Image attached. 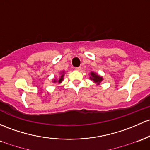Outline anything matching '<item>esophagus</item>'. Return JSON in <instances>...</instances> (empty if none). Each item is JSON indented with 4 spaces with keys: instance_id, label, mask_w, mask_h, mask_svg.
<instances>
[{
    "instance_id": "esophagus-1",
    "label": "esophagus",
    "mask_w": 150,
    "mask_h": 150,
    "mask_svg": "<svg viewBox=\"0 0 150 150\" xmlns=\"http://www.w3.org/2000/svg\"><path fill=\"white\" fill-rule=\"evenodd\" d=\"M75 70H78V71H80V70H81V67H75Z\"/></svg>"
}]
</instances>
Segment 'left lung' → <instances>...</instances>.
I'll use <instances>...</instances> for the list:
<instances>
[{"label":"left lung","mask_w":150,"mask_h":150,"mask_svg":"<svg viewBox=\"0 0 150 150\" xmlns=\"http://www.w3.org/2000/svg\"><path fill=\"white\" fill-rule=\"evenodd\" d=\"M90 75H91V76L90 77V80H93L94 83H96L97 85H100V83L103 81V78H102L101 76H100L99 75H98L97 73H95V72H90Z\"/></svg>","instance_id":"left-lung-1"}]
</instances>
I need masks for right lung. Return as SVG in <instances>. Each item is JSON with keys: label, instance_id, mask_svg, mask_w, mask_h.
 <instances>
[{"label": "right lung", "instance_id": "right-lung-1", "mask_svg": "<svg viewBox=\"0 0 150 150\" xmlns=\"http://www.w3.org/2000/svg\"><path fill=\"white\" fill-rule=\"evenodd\" d=\"M64 73H65V72H60V74H61V75H60V78H59V79H58V80H53V83H61V82L62 81V80H63V77H64Z\"/></svg>", "mask_w": 150, "mask_h": 150}]
</instances>
